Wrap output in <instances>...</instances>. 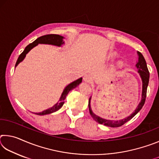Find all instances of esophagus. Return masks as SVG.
Here are the masks:
<instances>
[{
    "instance_id": "obj_1",
    "label": "esophagus",
    "mask_w": 159,
    "mask_h": 159,
    "mask_svg": "<svg viewBox=\"0 0 159 159\" xmlns=\"http://www.w3.org/2000/svg\"><path fill=\"white\" fill-rule=\"evenodd\" d=\"M83 80H84L85 82H87V83H90L92 81V79H91V77L90 76H88V75H85L83 77Z\"/></svg>"
}]
</instances>
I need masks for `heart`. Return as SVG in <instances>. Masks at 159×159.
Here are the masks:
<instances>
[{
    "label": "heart",
    "instance_id": "1",
    "mask_svg": "<svg viewBox=\"0 0 159 159\" xmlns=\"http://www.w3.org/2000/svg\"><path fill=\"white\" fill-rule=\"evenodd\" d=\"M115 56V55H113V54H110V55H109V58H112L114 57ZM123 65V63L121 62V61H120V62H118V66H121Z\"/></svg>",
    "mask_w": 159,
    "mask_h": 159
}]
</instances>
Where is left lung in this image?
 Instances as JSON below:
<instances>
[{
    "label": "left lung",
    "instance_id": "8db88e82",
    "mask_svg": "<svg viewBox=\"0 0 159 159\" xmlns=\"http://www.w3.org/2000/svg\"><path fill=\"white\" fill-rule=\"evenodd\" d=\"M138 54L139 55V59H138V62L137 63L136 66L137 68L138 69V72L140 76L142 78V100L139 102V105L137 107L133 114L130 116H129L128 117L123 118L122 120H107L104 119L101 117L95 115L94 113L92 111L90 108V98L89 99V102H88V107H89V111L91 115V116L93 117L94 120H95L96 122H98L100 124H103L104 125L109 126V127L112 128H116V127H120V126L123 125L125 124L126 122H128V120H130L131 118H133L134 116H135L140 111L142 107L144 106L145 99H146V96H147V86L149 84V70H148L146 61H145L143 55H142L141 52H138Z\"/></svg>",
    "mask_w": 159,
    "mask_h": 159
}]
</instances>
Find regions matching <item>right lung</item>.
I'll use <instances>...</instances> for the list:
<instances>
[{
  "label": "right lung",
  "instance_id": "1",
  "mask_svg": "<svg viewBox=\"0 0 159 159\" xmlns=\"http://www.w3.org/2000/svg\"><path fill=\"white\" fill-rule=\"evenodd\" d=\"M63 39H64L63 36H60V35H57V34H48V35H45V36H42L41 37L38 38L36 41H34L33 43H31L28 45L25 48V50L20 54V55L19 56V57L17 60V62H16L15 67L18 65L19 63L21 62V61L25 59L26 55L29 52V50H31V49H32L34 47L36 46L39 43L50 44V45H57V46H61V45L64 43ZM81 82H82V78H80V79H79L78 80H75V81L72 82L71 83H70V84H69L65 88H64L63 93L61 95L60 100H59V102L57 104H55V105H54L52 107H51V108L45 110L43 111L40 112V113H36V114L45 115V114H51V113L57 111V110L60 109L61 107L63 106V104L64 103V99H65L66 95H68L69 91L73 90L74 88L77 87V86L79 85Z\"/></svg>",
  "mask_w": 159,
  "mask_h": 159
}]
</instances>
